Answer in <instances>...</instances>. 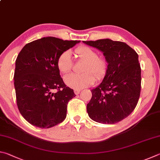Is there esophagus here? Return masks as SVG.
<instances>
[{"instance_id": "esophagus-1", "label": "esophagus", "mask_w": 160, "mask_h": 160, "mask_svg": "<svg viewBox=\"0 0 160 160\" xmlns=\"http://www.w3.org/2000/svg\"><path fill=\"white\" fill-rule=\"evenodd\" d=\"M80 90H74V93L76 94V95H78V94H79L80 93Z\"/></svg>"}]
</instances>
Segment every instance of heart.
Here are the masks:
<instances>
[{
  "label": "heart",
  "instance_id": "1",
  "mask_svg": "<svg viewBox=\"0 0 160 160\" xmlns=\"http://www.w3.org/2000/svg\"><path fill=\"white\" fill-rule=\"evenodd\" d=\"M75 55L80 60L84 62L82 74H70L64 77V82L69 87L78 90L93 84L95 78L101 81L105 77L108 69V63L105 58L98 57L97 52L91 48L81 46L75 49ZM57 67L62 74H67L72 71L73 61L71 52L65 50L59 55Z\"/></svg>",
  "mask_w": 160,
  "mask_h": 160
}]
</instances>
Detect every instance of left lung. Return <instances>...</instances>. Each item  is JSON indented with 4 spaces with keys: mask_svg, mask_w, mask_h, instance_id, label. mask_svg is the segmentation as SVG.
Here are the masks:
<instances>
[{
    "mask_svg": "<svg viewBox=\"0 0 160 160\" xmlns=\"http://www.w3.org/2000/svg\"><path fill=\"white\" fill-rule=\"evenodd\" d=\"M103 52L108 63L107 74L92 89L87 112L93 121L112 124L125 119L134 110L141 93V69L138 55L121 41L110 39L83 41Z\"/></svg>",
    "mask_w": 160,
    "mask_h": 160,
    "instance_id": "8db88e82",
    "label": "left lung"
}]
</instances>
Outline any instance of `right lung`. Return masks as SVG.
<instances>
[{
  "mask_svg": "<svg viewBox=\"0 0 160 160\" xmlns=\"http://www.w3.org/2000/svg\"><path fill=\"white\" fill-rule=\"evenodd\" d=\"M79 42L49 36L30 42L19 52L14 74L17 105L32 125L48 128L66 118L67 104L76 96L64 84L57 60Z\"/></svg>",
  "mask_w": 160,
  "mask_h": 160,
  "instance_id": "obj_1",
  "label": "right lung"
}]
</instances>
